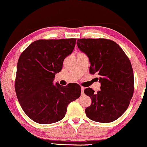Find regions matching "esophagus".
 I'll return each instance as SVG.
<instances>
[{"mask_svg":"<svg viewBox=\"0 0 147 147\" xmlns=\"http://www.w3.org/2000/svg\"><path fill=\"white\" fill-rule=\"evenodd\" d=\"M81 90H82V94H84V88L81 87Z\"/></svg>","mask_w":147,"mask_h":147,"instance_id":"1","label":"esophagus"}]
</instances>
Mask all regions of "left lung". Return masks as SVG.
Wrapping results in <instances>:
<instances>
[{
    "mask_svg": "<svg viewBox=\"0 0 147 147\" xmlns=\"http://www.w3.org/2000/svg\"><path fill=\"white\" fill-rule=\"evenodd\" d=\"M78 47L88 57L89 71L99 76L100 90L87 88L84 93L92 103L86 108L89 119L109 123L126 111L134 94V73L130 61L122 49L105 38L78 39Z\"/></svg>",
    "mask_w": 147,
    "mask_h": 147,
    "instance_id": "obj_1",
    "label": "left lung"
}]
</instances>
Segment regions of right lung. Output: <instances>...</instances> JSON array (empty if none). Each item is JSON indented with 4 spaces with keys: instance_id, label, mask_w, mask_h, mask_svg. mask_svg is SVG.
Listing matches in <instances>:
<instances>
[{
    "instance_id": "add662e5",
    "label": "right lung",
    "mask_w": 147,
    "mask_h": 147,
    "mask_svg": "<svg viewBox=\"0 0 147 147\" xmlns=\"http://www.w3.org/2000/svg\"><path fill=\"white\" fill-rule=\"evenodd\" d=\"M76 38L38 40L22 53L17 66L15 89L25 113L36 123L49 124L65 117L67 105L81 95L78 84H53Z\"/></svg>"
}]
</instances>
